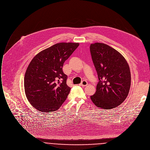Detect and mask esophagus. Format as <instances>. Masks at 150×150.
Masks as SVG:
<instances>
[{
  "instance_id": "esophagus-1",
  "label": "esophagus",
  "mask_w": 150,
  "mask_h": 150,
  "mask_svg": "<svg viewBox=\"0 0 150 150\" xmlns=\"http://www.w3.org/2000/svg\"><path fill=\"white\" fill-rule=\"evenodd\" d=\"M87 85H88V83H87V81H85V80L83 81L80 84V86H82V87H86V86H87Z\"/></svg>"
}]
</instances>
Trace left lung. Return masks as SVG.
Returning a JSON list of instances; mask_svg holds the SVG:
<instances>
[{
    "mask_svg": "<svg viewBox=\"0 0 150 150\" xmlns=\"http://www.w3.org/2000/svg\"><path fill=\"white\" fill-rule=\"evenodd\" d=\"M90 52L99 79L90 98L100 108H116L126 100L130 90L129 66L120 53L105 44H91Z\"/></svg>",
    "mask_w": 150,
    "mask_h": 150,
    "instance_id": "left-lung-1",
    "label": "left lung"
}]
</instances>
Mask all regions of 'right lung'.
I'll return each mask as SVG.
<instances>
[{
    "label": "right lung",
    "mask_w": 150,
    "mask_h": 150,
    "mask_svg": "<svg viewBox=\"0 0 150 150\" xmlns=\"http://www.w3.org/2000/svg\"><path fill=\"white\" fill-rule=\"evenodd\" d=\"M79 43L60 42L41 51L30 63L24 76L26 97L31 105L42 112H52L62 106L70 88L62 70L64 62Z\"/></svg>",
    "instance_id": "obj_1"
}]
</instances>
